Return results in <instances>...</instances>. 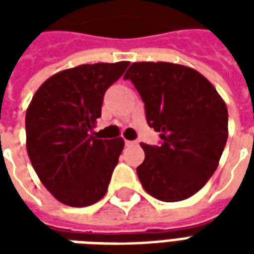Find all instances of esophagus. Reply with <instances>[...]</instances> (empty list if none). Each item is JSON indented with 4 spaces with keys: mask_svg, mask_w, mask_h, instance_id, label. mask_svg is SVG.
<instances>
[{
    "mask_svg": "<svg viewBox=\"0 0 254 254\" xmlns=\"http://www.w3.org/2000/svg\"><path fill=\"white\" fill-rule=\"evenodd\" d=\"M133 144H134V141H132V140H125V145H127V147L133 145Z\"/></svg>",
    "mask_w": 254,
    "mask_h": 254,
    "instance_id": "1",
    "label": "esophagus"
}]
</instances>
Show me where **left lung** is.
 <instances>
[{
    "label": "left lung",
    "instance_id": "obj_1",
    "mask_svg": "<svg viewBox=\"0 0 254 254\" xmlns=\"http://www.w3.org/2000/svg\"><path fill=\"white\" fill-rule=\"evenodd\" d=\"M145 106L160 145L141 144L138 180L160 201L189 198L212 177L229 136L224 100L194 69L171 63H133L124 76Z\"/></svg>",
    "mask_w": 254,
    "mask_h": 254
}]
</instances>
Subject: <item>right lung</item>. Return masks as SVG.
<instances>
[{"instance_id":"1","label":"right lung","mask_w":254,"mask_h":254,"mask_svg":"<svg viewBox=\"0 0 254 254\" xmlns=\"http://www.w3.org/2000/svg\"><path fill=\"white\" fill-rule=\"evenodd\" d=\"M127 65L85 64L61 70L32 96L25 113L27 152L42 184L65 205L87 207L107 191L125 143L91 132L106 89Z\"/></svg>"}]
</instances>
